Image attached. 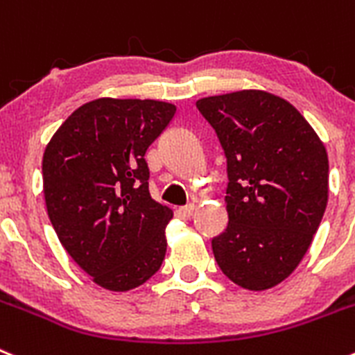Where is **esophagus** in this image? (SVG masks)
Here are the masks:
<instances>
[{
	"instance_id": "obj_1",
	"label": "esophagus",
	"mask_w": 355,
	"mask_h": 355,
	"mask_svg": "<svg viewBox=\"0 0 355 355\" xmlns=\"http://www.w3.org/2000/svg\"><path fill=\"white\" fill-rule=\"evenodd\" d=\"M194 210H196L194 205H187V207H182L180 210H178V214H180L184 218H191L194 215Z\"/></svg>"
}]
</instances>
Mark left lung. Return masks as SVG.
Here are the masks:
<instances>
[{
	"label": "left lung",
	"instance_id": "1",
	"mask_svg": "<svg viewBox=\"0 0 355 355\" xmlns=\"http://www.w3.org/2000/svg\"><path fill=\"white\" fill-rule=\"evenodd\" d=\"M227 159L226 231L211 240L231 282L266 291L297 268L329 196L322 140L280 96L243 89L196 101Z\"/></svg>",
	"mask_w": 355,
	"mask_h": 355
}]
</instances>
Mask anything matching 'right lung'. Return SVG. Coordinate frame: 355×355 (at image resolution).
I'll list each match as a JSON object with an SVG mask.
<instances>
[{"instance_id": "1", "label": "right lung", "mask_w": 355, "mask_h": 355, "mask_svg": "<svg viewBox=\"0 0 355 355\" xmlns=\"http://www.w3.org/2000/svg\"><path fill=\"white\" fill-rule=\"evenodd\" d=\"M175 112L155 99H94L59 125L43 152L49 218L66 252L103 289H135L164 259L173 210L148 193L145 152Z\"/></svg>"}]
</instances>
